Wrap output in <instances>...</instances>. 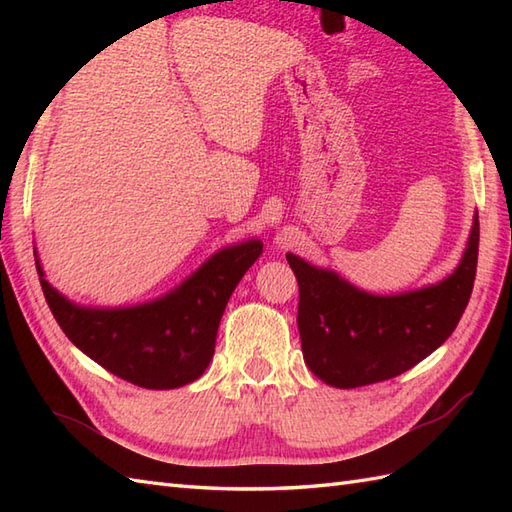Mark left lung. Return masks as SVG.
I'll use <instances>...</instances> for the list:
<instances>
[{
  "instance_id": "left-lung-1",
  "label": "left lung",
  "mask_w": 512,
  "mask_h": 512,
  "mask_svg": "<svg viewBox=\"0 0 512 512\" xmlns=\"http://www.w3.org/2000/svg\"><path fill=\"white\" fill-rule=\"evenodd\" d=\"M480 222L460 266L436 286L380 297L354 288L334 270L288 253L299 284L297 325L303 361L323 383L352 389L394 378L449 339L471 299Z\"/></svg>"
}]
</instances>
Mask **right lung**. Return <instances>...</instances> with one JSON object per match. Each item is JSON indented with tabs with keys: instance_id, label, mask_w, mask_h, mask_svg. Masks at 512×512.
<instances>
[{
	"instance_id": "obj_1",
	"label": "right lung",
	"mask_w": 512,
	"mask_h": 512,
	"mask_svg": "<svg viewBox=\"0 0 512 512\" xmlns=\"http://www.w3.org/2000/svg\"><path fill=\"white\" fill-rule=\"evenodd\" d=\"M262 242L215 253L169 295L132 308H85L54 290L39 266L41 290L65 336L107 372L145 389H176L204 374L239 279L262 255Z\"/></svg>"
}]
</instances>
